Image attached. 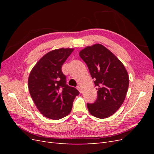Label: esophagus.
<instances>
[{
	"label": "esophagus",
	"mask_w": 154,
	"mask_h": 154,
	"mask_svg": "<svg viewBox=\"0 0 154 154\" xmlns=\"http://www.w3.org/2000/svg\"><path fill=\"white\" fill-rule=\"evenodd\" d=\"M76 88H77V89H78V90L79 91V92H80V93H82V87H81L80 86H79V85H78V86H77V87H76Z\"/></svg>",
	"instance_id": "esophagus-1"
}]
</instances>
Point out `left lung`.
<instances>
[{"label":"left lung","mask_w":154,"mask_h":154,"mask_svg":"<svg viewBox=\"0 0 154 154\" xmlns=\"http://www.w3.org/2000/svg\"><path fill=\"white\" fill-rule=\"evenodd\" d=\"M79 55L87 64L97 90L96 101L87 104L88 111L97 118H109L120 108L127 95L129 85L127 70L101 44L88 46Z\"/></svg>","instance_id":"8db88e82"}]
</instances>
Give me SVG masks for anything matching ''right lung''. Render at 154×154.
<instances>
[{"label": "right lung", "mask_w": 154, "mask_h": 154, "mask_svg": "<svg viewBox=\"0 0 154 154\" xmlns=\"http://www.w3.org/2000/svg\"><path fill=\"white\" fill-rule=\"evenodd\" d=\"M73 49L61 48L48 53L30 72L28 87L37 109L45 117L57 120L71 112L80 92L66 83L62 66Z\"/></svg>", "instance_id": "obj_1"}]
</instances>
